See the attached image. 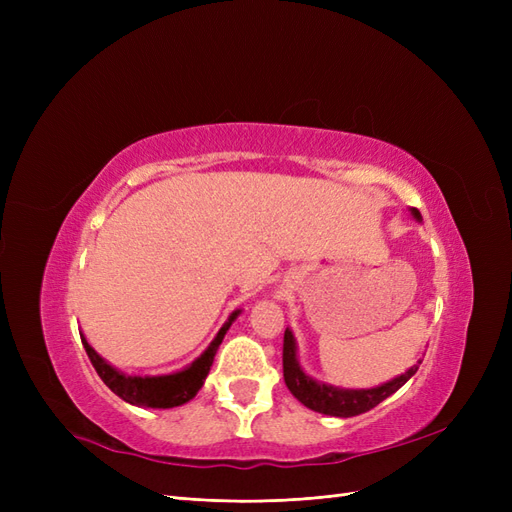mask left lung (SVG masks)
I'll list each match as a JSON object with an SVG mask.
<instances>
[{
	"mask_svg": "<svg viewBox=\"0 0 512 512\" xmlns=\"http://www.w3.org/2000/svg\"><path fill=\"white\" fill-rule=\"evenodd\" d=\"M412 215L416 220H421L418 209H412ZM418 365H421V361H418ZM418 365H412L406 374L384 382L376 386V389H337V386L318 382L305 374L297 361V342H294L292 331L286 329L284 333V380L288 391L297 397L303 406L320 414L348 418L376 408L380 401L391 397L416 374Z\"/></svg>",
	"mask_w": 512,
	"mask_h": 512,
	"instance_id": "1",
	"label": "left lung"
}]
</instances>
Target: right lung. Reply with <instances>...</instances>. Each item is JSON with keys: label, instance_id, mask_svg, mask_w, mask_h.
Instances as JSON below:
<instances>
[{"label": "right lung", "instance_id": "1", "mask_svg": "<svg viewBox=\"0 0 512 512\" xmlns=\"http://www.w3.org/2000/svg\"><path fill=\"white\" fill-rule=\"evenodd\" d=\"M239 312H232L230 318L224 322V327L215 335L209 348L198 356V359L181 371L166 376H126L121 374L119 369L108 365L102 356L87 344V339L81 335L85 352L89 356L91 365L96 367L98 376L102 382L111 389L115 395H119L123 401H128L132 406H143V408H175L190 401L200 386L205 384V378L213 365V356L218 352L226 331L230 324L235 322Z\"/></svg>", "mask_w": 512, "mask_h": 512}]
</instances>
